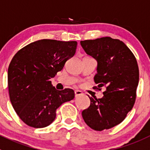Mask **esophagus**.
<instances>
[{"label":"esophagus","instance_id":"esophagus-1","mask_svg":"<svg viewBox=\"0 0 150 150\" xmlns=\"http://www.w3.org/2000/svg\"><path fill=\"white\" fill-rule=\"evenodd\" d=\"M82 94H83V93H82V92L81 91V90H75V97L79 96L82 95Z\"/></svg>","mask_w":150,"mask_h":150}]
</instances>
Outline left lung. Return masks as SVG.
I'll return each instance as SVG.
<instances>
[{"mask_svg": "<svg viewBox=\"0 0 150 150\" xmlns=\"http://www.w3.org/2000/svg\"><path fill=\"white\" fill-rule=\"evenodd\" d=\"M85 52L98 63L94 87L103 97L89 96L90 105L82 111L83 120L96 131L109 129L125 120L136 99L139 69L135 57L123 42L110 37L81 41Z\"/></svg>", "mask_w": 150, "mask_h": 150, "instance_id": "1", "label": "left lung"}]
</instances>
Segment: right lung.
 Instances as JSON below:
<instances>
[{
  "mask_svg": "<svg viewBox=\"0 0 150 150\" xmlns=\"http://www.w3.org/2000/svg\"><path fill=\"white\" fill-rule=\"evenodd\" d=\"M76 41L41 40L30 43L15 54L8 68L10 102L23 122L44 128L56 117V110L75 97L73 90H57L51 78L75 55Z\"/></svg>",
  "mask_w": 150,
  "mask_h": 150,
  "instance_id": "right-lung-1",
  "label": "right lung"
}]
</instances>
